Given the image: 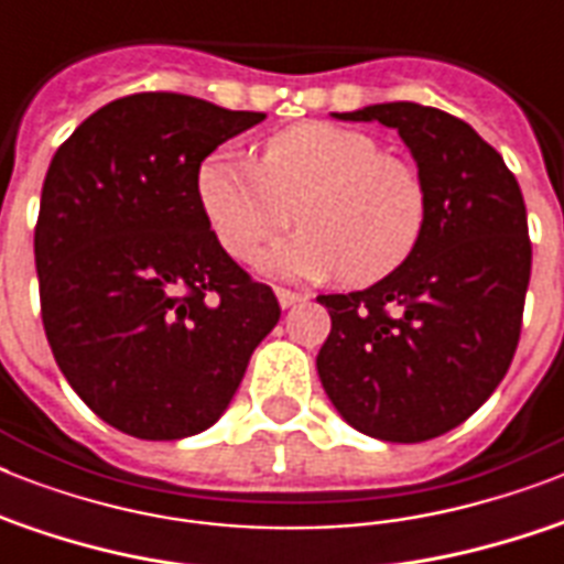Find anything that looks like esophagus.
Masks as SVG:
<instances>
[{
	"label": "esophagus",
	"instance_id": "34e87169",
	"mask_svg": "<svg viewBox=\"0 0 564 564\" xmlns=\"http://www.w3.org/2000/svg\"><path fill=\"white\" fill-rule=\"evenodd\" d=\"M274 295H278V304H281L283 310H290L295 307V304H301V301H307L304 292H292V290H274Z\"/></svg>",
	"mask_w": 564,
	"mask_h": 564
}]
</instances>
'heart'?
<instances>
[{
    "mask_svg": "<svg viewBox=\"0 0 564 564\" xmlns=\"http://www.w3.org/2000/svg\"><path fill=\"white\" fill-rule=\"evenodd\" d=\"M198 204L234 260H254L292 225L301 234L263 257L278 278L377 283L424 239L427 184L366 131L301 122L265 140L260 163L216 152L198 170Z\"/></svg>",
    "mask_w": 564,
    "mask_h": 564,
    "instance_id": "b5f03b06",
    "label": "heart"
}]
</instances>
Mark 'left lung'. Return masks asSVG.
<instances>
[{
    "label": "left lung",
    "instance_id": "8db88e82",
    "mask_svg": "<svg viewBox=\"0 0 564 564\" xmlns=\"http://www.w3.org/2000/svg\"><path fill=\"white\" fill-rule=\"evenodd\" d=\"M334 117L398 131L430 216L398 272L318 299L330 313L318 377L354 430L427 442L480 410L516 357L533 263L524 195L503 158L445 110L386 101Z\"/></svg>",
    "mask_w": 564,
    "mask_h": 564
}]
</instances>
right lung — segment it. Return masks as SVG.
<instances>
[{"mask_svg":"<svg viewBox=\"0 0 564 564\" xmlns=\"http://www.w3.org/2000/svg\"><path fill=\"white\" fill-rule=\"evenodd\" d=\"M263 119L134 93L84 119L48 163L34 228L46 339L78 398L128 436L213 427L281 318L198 204L204 158Z\"/></svg>","mask_w":564,"mask_h":564,"instance_id":"add662e5","label":"right lung"}]
</instances>
